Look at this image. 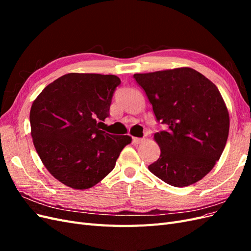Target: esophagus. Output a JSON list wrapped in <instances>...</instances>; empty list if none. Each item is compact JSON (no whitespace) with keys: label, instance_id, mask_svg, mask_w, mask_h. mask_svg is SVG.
Listing matches in <instances>:
<instances>
[{"label":"esophagus","instance_id":"1","mask_svg":"<svg viewBox=\"0 0 251 251\" xmlns=\"http://www.w3.org/2000/svg\"><path fill=\"white\" fill-rule=\"evenodd\" d=\"M143 141V139L142 138H137V137H133V142L135 143V144H140L141 142Z\"/></svg>","mask_w":251,"mask_h":251}]
</instances>
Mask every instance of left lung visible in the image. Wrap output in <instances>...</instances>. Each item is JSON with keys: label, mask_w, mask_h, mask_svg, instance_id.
Returning a JSON list of instances; mask_svg holds the SVG:
<instances>
[{"label": "left lung", "mask_w": 251, "mask_h": 251, "mask_svg": "<svg viewBox=\"0 0 251 251\" xmlns=\"http://www.w3.org/2000/svg\"><path fill=\"white\" fill-rule=\"evenodd\" d=\"M134 78L157 120L169 126L154 135L161 153L150 172L176 187L198 182L214 168L228 138L229 114L221 93L188 67L136 73Z\"/></svg>", "instance_id": "1"}]
</instances>
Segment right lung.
I'll use <instances>...</instances> for the list:
<instances>
[{
  "label": "right lung",
  "instance_id": "obj_1",
  "mask_svg": "<svg viewBox=\"0 0 251 251\" xmlns=\"http://www.w3.org/2000/svg\"><path fill=\"white\" fill-rule=\"evenodd\" d=\"M116 75L68 73L45 88L30 110L34 148L45 168L63 184L88 189L115 168L127 135L100 130L109 116Z\"/></svg>",
  "mask_w": 251,
  "mask_h": 251
}]
</instances>
